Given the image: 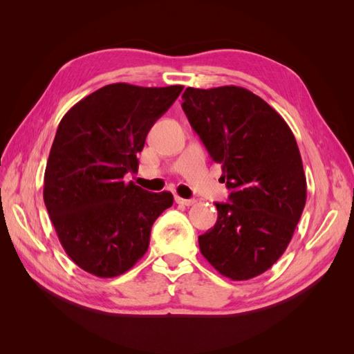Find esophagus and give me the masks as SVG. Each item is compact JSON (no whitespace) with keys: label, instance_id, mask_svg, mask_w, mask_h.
<instances>
[{"label":"esophagus","instance_id":"obj_1","mask_svg":"<svg viewBox=\"0 0 354 354\" xmlns=\"http://www.w3.org/2000/svg\"><path fill=\"white\" fill-rule=\"evenodd\" d=\"M176 202H177V203H180V205H186V207H190V205H194V203L196 202V199H185V198L176 196Z\"/></svg>","mask_w":354,"mask_h":354}]
</instances>
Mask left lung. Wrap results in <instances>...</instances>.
<instances>
[{"instance_id":"1","label":"left lung","mask_w":354,"mask_h":354,"mask_svg":"<svg viewBox=\"0 0 354 354\" xmlns=\"http://www.w3.org/2000/svg\"><path fill=\"white\" fill-rule=\"evenodd\" d=\"M183 108L212 160L229 202L201 234L199 250L220 274L248 281L285 252L301 217L307 183L295 137L283 118L250 90L224 85L183 93Z\"/></svg>"}]
</instances>
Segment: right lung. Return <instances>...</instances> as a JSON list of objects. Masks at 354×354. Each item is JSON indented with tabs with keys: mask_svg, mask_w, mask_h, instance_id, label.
<instances>
[{
	"mask_svg": "<svg viewBox=\"0 0 354 354\" xmlns=\"http://www.w3.org/2000/svg\"><path fill=\"white\" fill-rule=\"evenodd\" d=\"M183 85H104L62 118L44 174V202L69 259L97 277L130 270L149 248L169 192L125 183L137 173L146 136Z\"/></svg>",
	"mask_w": 354,
	"mask_h": 354,
	"instance_id": "right-lung-1",
	"label": "right lung"
}]
</instances>
